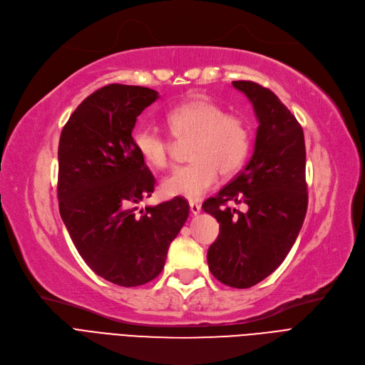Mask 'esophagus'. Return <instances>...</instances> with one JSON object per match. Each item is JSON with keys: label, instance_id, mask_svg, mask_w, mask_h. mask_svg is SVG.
Instances as JSON below:
<instances>
[{"label": "esophagus", "instance_id": "obj_1", "mask_svg": "<svg viewBox=\"0 0 365 365\" xmlns=\"http://www.w3.org/2000/svg\"><path fill=\"white\" fill-rule=\"evenodd\" d=\"M189 209H191V213H192V215H198V213L201 212V205H200L198 202L191 201V202H189Z\"/></svg>", "mask_w": 365, "mask_h": 365}]
</instances>
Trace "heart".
<instances>
[{"label":"heart","instance_id":"heart-1","mask_svg":"<svg viewBox=\"0 0 365 365\" xmlns=\"http://www.w3.org/2000/svg\"><path fill=\"white\" fill-rule=\"evenodd\" d=\"M171 135L179 143L192 141L189 160L192 163L173 170L163 180V191L170 197L201 198L222 176H232L246 163L250 150L247 123L209 98H192L171 108L165 116ZM133 143L148 165L163 170L170 161L171 138L150 126H140Z\"/></svg>","mask_w":365,"mask_h":365}]
</instances>
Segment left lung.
I'll use <instances>...</instances> for the list:
<instances>
[{"instance_id":"1","label":"left lung","mask_w":365,"mask_h":365,"mask_svg":"<svg viewBox=\"0 0 365 365\" xmlns=\"http://www.w3.org/2000/svg\"><path fill=\"white\" fill-rule=\"evenodd\" d=\"M255 110L258 130L250 161L205 200L202 210L219 222L209 247L212 274L231 288H250L287 258L307 212L306 146L303 128L274 92L255 82L235 81ZM245 202L246 214L228 202Z\"/></svg>"}]
</instances>
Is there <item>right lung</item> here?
<instances>
[{
    "label": "right lung",
    "instance_id": "obj_1",
    "mask_svg": "<svg viewBox=\"0 0 365 365\" xmlns=\"http://www.w3.org/2000/svg\"><path fill=\"white\" fill-rule=\"evenodd\" d=\"M156 91L107 85L78 106L58 148L59 213L93 273L119 287H140L163 272L170 243L189 215L182 197L137 212L155 178L133 143L137 118Z\"/></svg>",
    "mask_w": 365,
    "mask_h": 365
}]
</instances>
